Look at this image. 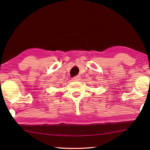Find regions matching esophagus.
<instances>
[{
    "instance_id": "esophagus-1",
    "label": "esophagus",
    "mask_w": 150,
    "mask_h": 150,
    "mask_svg": "<svg viewBox=\"0 0 150 150\" xmlns=\"http://www.w3.org/2000/svg\"><path fill=\"white\" fill-rule=\"evenodd\" d=\"M80 80V76H74L72 78V80L73 81H79V80Z\"/></svg>"
}]
</instances>
